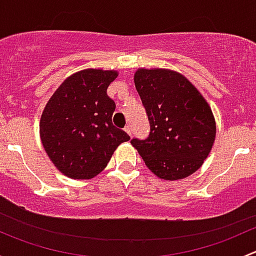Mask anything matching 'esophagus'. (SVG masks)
Listing matches in <instances>:
<instances>
[{"instance_id":"1","label":"esophagus","mask_w":256,"mask_h":256,"mask_svg":"<svg viewBox=\"0 0 256 256\" xmlns=\"http://www.w3.org/2000/svg\"><path fill=\"white\" fill-rule=\"evenodd\" d=\"M124 130H125V132H126V134H128V135L131 136V132H132V128H131V126H130V125L125 126V128H124Z\"/></svg>"}]
</instances>
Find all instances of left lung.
Listing matches in <instances>:
<instances>
[{"instance_id":"obj_1","label":"left lung","mask_w":256,"mask_h":256,"mask_svg":"<svg viewBox=\"0 0 256 256\" xmlns=\"http://www.w3.org/2000/svg\"><path fill=\"white\" fill-rule=\"evenodd\" d=\"M134 82L148 118L150 135L132 138L131 144L157 177H188L202 166L216 138L208 102L190 80L168 69H138Z\"/></svg>"}]
</instances>
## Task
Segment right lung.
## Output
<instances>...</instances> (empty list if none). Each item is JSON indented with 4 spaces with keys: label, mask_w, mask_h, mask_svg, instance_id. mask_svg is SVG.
<instances>
[{
    "label": "right lung",
    "mask_w": 256,
    "mask_h": 256,
    "mask_svg": "<svg viewBox=\"0 0 256 256\" xmlns=\"http://www.w3.org/2000/svg\"><path fill=\"white\" fill-rule=\"evenodd\" d=\"M115 70L85 69L62 82L43 110L40 134L54 166L73 180H90L130 140L112 125L115 102L106 94Z\"/></svg>",
    "instance_id": "obj_1"
}]
</instances>
